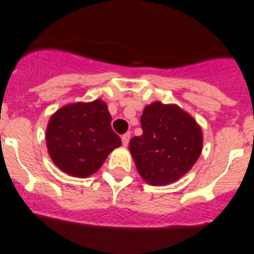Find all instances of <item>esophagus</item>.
Segmentation results:
<instances>
[{"mask_svg": "<svg viewBox=\"0 0 254 254\" xmlns=\"http://www.w3.org/2000/svg\"><path fill=\"white\" fill-rule=\"evenodd\" d=\"M129 140H130V132H127V134H124V135L122 136V141L124 147H127V144H129Z\"/></svg>", "mask_w": 254, "mask_h": 254, "instance_id": "1", "label": "esophagus"}]
</instances>
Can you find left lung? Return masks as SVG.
I'll use <instances>...</instances> for the list:
<instances>
[{
    "mask_svg": "<svg viewBox=\"0 0 254 254\" xmlns=\"http://www.w3.org/2000/svg\"><path fill=\"white\" fill-rule=\"evenodd\" d=\"M140 124L143 134L130 140L129 149L144 181L163 186L192 168L202 150V131L192 116L157 101L145 106Z\"/></svg>",
    "mask_w": 254,
    "mask_h": 254,
    "instance_id": "obj_1",
    "label": "left lung"
}]
</instances>
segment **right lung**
<instances>
[{
  "instance_id": "right-lung-1",
  "label": "right lung",
  "mask_w": 254,
  "mask_h": 254,
  "mask_svg": "<svg viewBox=\"0 0 254 254\" xmlns=\"http://www.w3.org/2000/svg\"><path fill=\"white\" fill-rule=\"evenodd\" d=\"M47 148L59 170L73 177H88L122 139L111 129V115L101 100L61 107L48 123Z\"/></svg>"
}]
</instances>
